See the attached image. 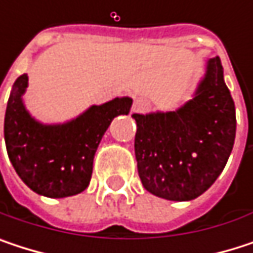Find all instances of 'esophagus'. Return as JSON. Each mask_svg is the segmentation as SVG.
Segmentation results:
<instances>
[{
	"label": "esophagus",
	"mask_w": 253,
	"mask_h": 253,
	"mask_svg": "<svg viewBox=\"0 0 253 253\" xmlns=\"http://www.w3.org/2000/svg\"><path fill=\"white\" fill-rule=\"evenodd\" d=\"M149 108V101L146 98H136L133 102V111L136 113H145Z\"/></svg>",
	"instance_id": "34e87169"
}]
</instances>
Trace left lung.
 Listing matches in <instances>:
<instances>
[{"instance_id":"8db88e82","label":"left lung","mask_w":253,"mask_h":253,"mask_svg":"<svg viewBox=\"0 0 253 253\" xmlns=\"http://www.w3.org/2000/svg\"><path fill=\"white\" fill-rule=\"evenodd\" d=\"M134 155L143 187L167 201H192L221 174L236 137V110L220 57L187 102L174 111L131 114Z\"/></svg>"}]
</instances>
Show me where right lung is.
Instances as JSON below:
<instances>
[{
  "mask_svg": "<svg viewBox=\"0 0 253 253\" xmlns=\"http://www.w3.org/2000/svg\"><path fill=\"white\" fill-rule=\"evenodd\" d=\"M29 84L22 75L13 84L4 119L8 158L19 177L35 193L67 198L83 192L90 181L98 145L117 116L130 113L133 99L114 98L66 123L45 125L26 108L23 95Z\"/></svg>",
  "mask_w": 253,
  "mask_h": 253,
  "instance_id": "add662e5",
  "label": "right lung"
}]
</instances>
